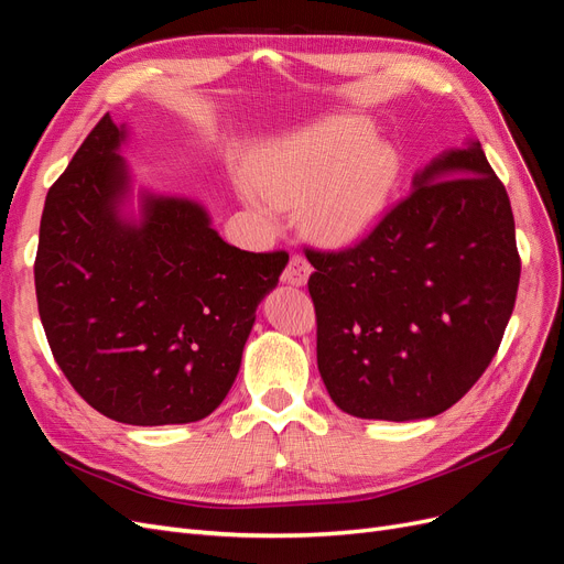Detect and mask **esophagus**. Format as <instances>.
<instances>
[{
  "mask_svg": "<svg viewBox=\"0 0 564 564\" xmlns=\"http://www.w3.org/2000/svg\"><path fill=\"white\" fill-rule=\"evenodd\" d=\"M311 272H313V268H311V263H308V261L303 259V256H292V259H289V265L284 268V275H282V280H284L286 284L303 286L305 282H308Z\"/></svg>",
  "mask_w": 564,
  "mask_h": 564,
  "instance_id": "esophagus-1",
  "label": "esophagus"
}]
</instances>
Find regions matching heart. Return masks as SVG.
Instances as JSON below:
<instances>
[{
  "instance_id": "1",
  "label": "heart",
  "mask_w": 564,
  "mask_h": 564,
  "mask_svg": "<svg viewBox=\"0 0 564 564\" xmlns=\"http://www.w3.org/2000/svg\"><path fill=\"white\" fill-rule=\"evenodd\" d=\"M362 117H327L265 145L247 199L268 228L303 204V224L324 247H350L377 228L400 181L398 150L373 141Z\"/></svg>"
}]
</instances>
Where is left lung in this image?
<instances>
[{
	"label": "left lung",
	"mask_w": 564,
	"mask_h": 564,
	"mask_svg": "<svg viewBox=\"0 0 564 564\" xmlns=\"http://www.w3.org/2000/svg\"><path fill=\"white\" fill-rule=\"evenodd\" d=\"M317 369L357 419L416 421L456 404L497 355L520 256L480 141L414 174L412 195L346 251H308Z\"/></svg>",
	"instance_id": "obj_1"
}]
</instances>
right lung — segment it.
<instances>
[{
	"label": "right lung",
	"instance_id": "1",
	"mask_svg": "<svg viewBox=\"0 0 564 564\" xmlns=\"http://www.w3.org/2000/svg\"><path fill=\"white\" fill-rule=\"evenodd\" d=\"M106 115L48 187L35 289L58 367L104 416L174 425L226 400L259 303L284 251L251 253L212 228L199 202L139 191Z\"/></svg>",
	"mask_w": 564,
	"mask_h": 564
}]
</instances>
